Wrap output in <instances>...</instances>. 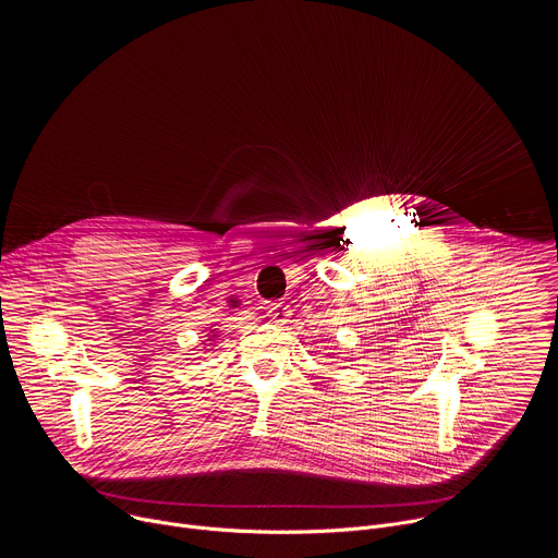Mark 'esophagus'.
<instances>
[{
  "label": "esophagus",
  "instance_id": "34e87169",
  "mask_svg": "<svg viewBox=\"0 0 558 558\" xmlns=\"http://www.w3.org/2000/svg\"><path fill=\"white\" fill-rule=\"evenodd\" d=\"M267 315H269V320H274V323H287V317H289V306L287 304H282V302H274V304H269L267 306Z\"/></svg>",
  "mask_w": 558,
  "mask_h": 558
}]
</instances>
